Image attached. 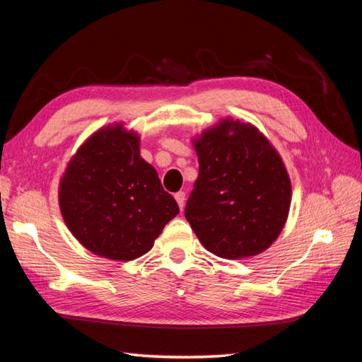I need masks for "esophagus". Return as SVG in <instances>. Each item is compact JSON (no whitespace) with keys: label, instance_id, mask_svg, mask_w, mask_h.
I'll return each mask as SVG.
<instances>
[{"label":"esophagus","instance_id":"1","mask_svg":"<svg viewBox=\"0 0 362 362\" xmlns=\"http://www.w3.org/2000/svg\"><path fill=\"white\" fill-rule=\"evenodd\" d=\"M174 198H175L177 204H179L180 210H183V206H185V193H183V192H177V193L174 194Z\"/></svg>","mask_w":362,"mask_h":362}]
</instances>
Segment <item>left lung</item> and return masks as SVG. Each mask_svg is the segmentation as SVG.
Returning a JSON list of instances; mask_svg holds the SVG:
<instances>
[{"mask_svg":"<svg viewBox=\"0 0 362 362\" xmlns=\"http://www.w3.org/2000/svg\"><path fill=\"white\" fill-rule=\"evenodd\" d=\"M199 175L185 218L220 258L255 256L284 228L291 183L279 153L248 123L225 120L194 142Z\"/></svg>","mask_w":362,"mask_h":362,"instance_id":"obj_1","label":"left lung"}]
</instances>
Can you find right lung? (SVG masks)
<instances>
[{
    "label": "right lung",
    "instance_id": "obj_1",
    "mask_svg": "<svg viewBox=\"0 0 362 362\" xmlns=\"http://www.w3.org/2000/svg\"><path fill=\"white\" fill-rule=\"evenodd\" d=\"M62 215L95 255L131 261L153 247L179 206L139 155V136L122 124L93 134L69 161L60 183Z\"/></svg>",
    "mask_w": 362,
    "mask_h": 362
}]
</instances>
